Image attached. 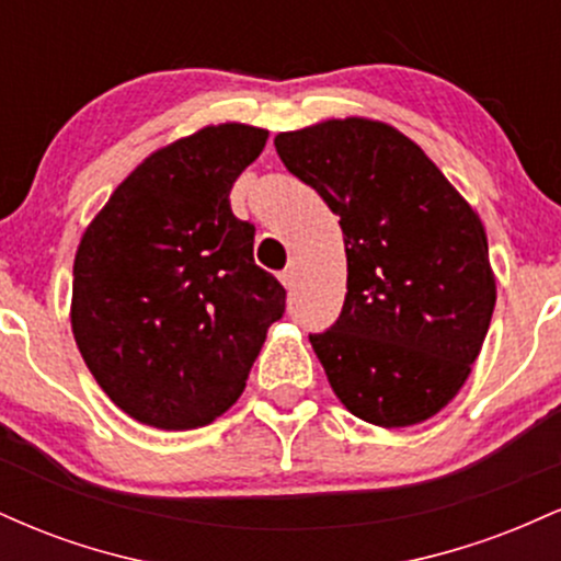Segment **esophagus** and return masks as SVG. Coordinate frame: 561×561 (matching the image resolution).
Returning a JSON list of instances; mask_svg holds the SVG:
<instances>
[{"instance_id":"34e87169","label":"esophagus","mask_w":561,"mask_h":561,"mask_svg":"<svg viewBox=\"0 0 561 561\" xmlns=\"http://www.w3.org/2000/svg\"><path fill=\"white\" fill-rule=\"evenodd\" d=\"M295 279H298V272H295V266H289V268H285V272H279V282H282V285H285L287 289L295 285Z\"/></svg>"}]
</instances>
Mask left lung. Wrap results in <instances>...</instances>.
<instances>
[{
    "mask_svg": "<svg viewBox=\"0 0 561 561\" xmlns=\"http://www.w3.org/2000/svg\"><path fill=\"white\" fill-rule=\"evenodd\" d=\"M274 147L343 229V311L308 334L334 396L377 427L430 420L461 390L491 327L480 216L420 145L379 121H321L276 134Z\"/></svg>",
    "mask_w": 561,
    "mask_h": 561,
    "instance_id": "left-lung-1",
    "label": "left lung"
}]
</instances>
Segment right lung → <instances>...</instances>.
<instances>
[{
	"instance_id": "obj_1",
	"label": "right lung",
	"mask_w": 561,
	"mask_h": 561,
	"mask_svg": "<svg viewBox=\"0 0 561 561\" xmlns=\"http://www.w3.org/2000/svg\"><path fill=\"white\" fill-rule=\"evenodd\" d=\"M266 128L205 126L134 169L83 231L70 327L107 398L158 430L221 416L248 382L285 287L253 261L231 214Z\"/></svg>"
}]
</instances>
